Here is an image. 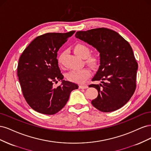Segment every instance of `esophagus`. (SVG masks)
<instances>
[{
  "mask_svg": "<svg viewBox=\"0 0 151 151\" xmlns=\"http://www.w3.org/2000/svg\"><path fill=\"white\" fill-rule=\"evenodd\" d=\"M88 86H86V85H80L79 86V88L80 89H86L88 88Z\"/></svg>",
  "mask_w": 151,
  "mask_h": 151,
  "instance_id": "34e87169",
  "label": "esophagus"
}]
</instances>
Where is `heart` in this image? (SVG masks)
<instances>
[{
    "label": "heart",
    "instance_id": "obj_1",
    "mask_svg": "<svg viewBox=\"0 0 151 151\" xmlns=\"http://www.w3.org/2000/svg\"><path fill=\"white\" fill-rule=\"evenodd\" d=\"M74 52L77 56L81 58H86L89 55V49L86 45L83 43H77L73 47ZM62 55L57 59V62L59 65H62ZM87 63L92 67L96 66L98 62V59L96 57H89L87 58ZM91 71L88 68H83L81 70H72L67 74V78L71 82L77 83H84V82L88 79L91 76Z\"/></svg>",
    "mask_w": 151,
    "mask_h": 151
}]
</instances>
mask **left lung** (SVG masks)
<instances>
[{
    "label": "left lung",
    "instance_id": "left-lung-1",
    "mask_svg": "<svg viewBox=\"0 0 151 151\" xmlns=\"http://www.w3.org/2000/svg\"><path fill=\"white\" fill-rule=\"evenodd\" d=\"M75 36L99 53V66L92 81L102 84L89 86L98 91L91 103L103 112L124 106L135 92L138 68L129 42L116 31L104 28L77 31Z\"/></svg>",
    "mask_w": 151,
    "mask_h": 151
}]
</instances>
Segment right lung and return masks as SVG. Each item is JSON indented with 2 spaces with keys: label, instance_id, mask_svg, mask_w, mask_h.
<instances>
[{
  "label": "right lung",
  "instance_id": "obj_1",
  "mask_svg": "<svg viewBox=\"0 0 151 151\" xmlns=\"http://www.w3.org/2000/svg\"><path fill=\"white\" fill-rule=\"evenodd\" d=\"M75 33H49L34 39L24 50L17 66V76L22 94L34 110L53 115L62 109L77 84L63 80L58 65L57 52ZM61 80L57 88L53 81Z\"/></svg>",
  "mask_w": 151,
  "mask_h": 151
}]
</instances>
